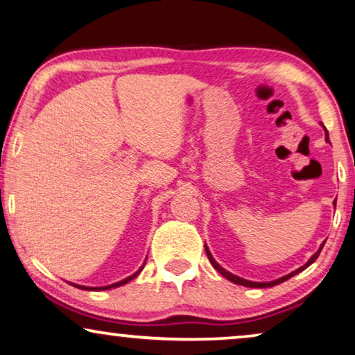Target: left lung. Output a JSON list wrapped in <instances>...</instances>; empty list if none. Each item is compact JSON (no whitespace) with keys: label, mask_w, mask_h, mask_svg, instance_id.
Returning a JSON list of instances; mask_svg holds the SVG:
<instances>
[{"label":"left lung","mask_w":355,"mask_h":355,"mask_svg":"<svg viewBox=\"0 0 355 355\" xmlns=\"http://www.w3.org/2000/svg\"><path fill=\"white\" fill-rule=\"evenodd\" d=\"M327 141H328V132H327ZM335 205H336V202H335ZM323 245L325 243H322L320 245V248H318V251L317 253H314V256H312V258L307 261V263L302 266V267H300V269H296L295 272H291V274H288V275H285V277H282V279H277V280H274V282H250V280H245V279H240V277H237V275H234V274H230V272H227L225 269H223V267H220L218 263H216V261L213 259V256H211V253H209V250H208V246L205 245V250H207V254H208V259H209V263L213 264V267L216 270L219 272L220 275H224L225 279L227 280H230V282H234V284H237V285H243V286H250V288H269V286H275V285H279V284H284V282H286L288 279H291L293 275H296L297 272H301V270H304L306 267H309L312 263H314V261L318 258V254H320V251H322V248H323Z\"/></svg>","instance_id":"left-lung-1"}]
</instances>
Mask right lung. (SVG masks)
<instances>
[{
  "label": "right lung",
  "mask_w": 355,
  "mask_h": 355,
  "mask_svg": "<svg viewBox=\"0 0 355 355\" xmlns=\"http://www.w3.org/2000/svg\"><path fill=\"white\" fill-rule=\"evenodd\" d=\"M144 269V266L141 267V269L139 270H137L136 272V274H132L131 277H128V279H125V280H121V282H118V284H114V285H109V286H99V288H88V286H80V285H73V284H71V285H73V286H78V288H81V290H109V288H115V286H120V285H125V284H128V282H130V280H132V279H135V277H137V275H139L141 274V270Z\"/></svg>",
  "instance_id": "obj_1"
}]
</instances>
